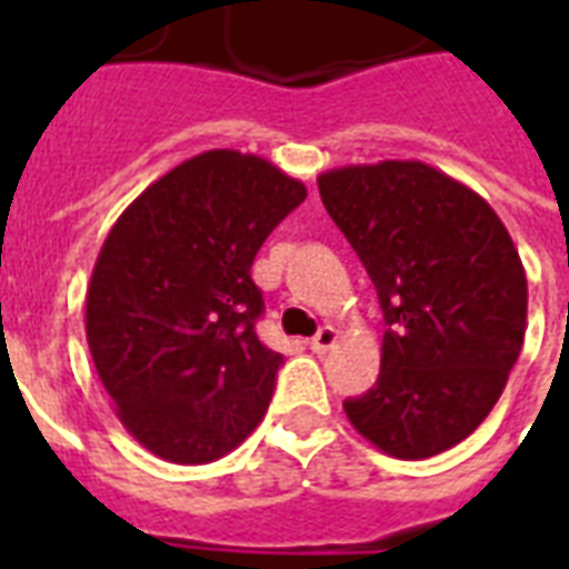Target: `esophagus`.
<instances>
[{
  "instance_id": "1",
  "label": "esophagus",
  "mask_w": 569,
  "mask_h": 569,
  "mask_svg": "<svg viewBox=\"0 0 569 569\" xmlns=\"http://www.w3.org/2000/svg\"><path fill=\"white\" fill-rule=\"evenodd\" d=\"M337 339H339V330L333 328V325H325V328L310 339V348L316 351V355H325V351H330V348L337 346Z\"/></svg>"
}]
</instances>
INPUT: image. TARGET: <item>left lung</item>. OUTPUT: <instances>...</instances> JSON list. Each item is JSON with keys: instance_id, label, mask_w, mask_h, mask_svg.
<instances>
[{"instance_id": "left-lung-1", "label": "left lung", "mask_w": 569, "mask_h": 569, "mask_svg": "<svg viewBox=\"0 0 569 569\" xmlns=\"http://www.w3.org/2000/svg\"><path fill=\"white\" fill-rule=\"evenodd\" d=\"M321 203L383 310L380 375L346 416L398 460L458 446L502 396L526 337L529 283L485 197L416 159L319 177Z\"/></svg>"}]
</instances>
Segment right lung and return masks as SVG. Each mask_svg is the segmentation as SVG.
<instances>
[{
    "instance_id": "1",
    "label": "right lung",
    "mask_w": 569,
    "mask_h": 569,
    "mask_svg": "<svg viewBox=\"0 0 569 569\" xmlns=\"http://www.w3.org/2000/svg\"><path fill=\"white\" fill-rule=\"evenodd\" d=\"M303 197L268 159L206 150L147 186L102 241L88 348L118 419L156 458L209 463L262 422L283 357L253 330L250 266Z\"/></svg>"
}]
</instances>
